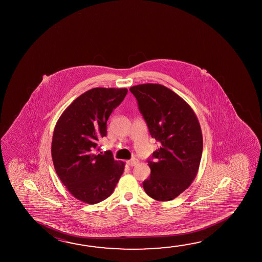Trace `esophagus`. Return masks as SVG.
Returning a JSON list of instances; mask_svg holds the SVG:
<instances>
[{"instance_id": "esophagus-1", "label": "esophagus", "mask_w": 262, "mask_h": 262, "mask_svg": "<svg viewBox=\"0 0 262 262\" xmlns=\"http://www.w3.org/2000/svg\"><path fill=\"white\" fill-rule=\"evenodd\" d=\"M138 163H139V161H138L137 159L135 158L132 159V160H129V161H127V164L129 165V166H135Z\"/></svg>"}]
</instances>
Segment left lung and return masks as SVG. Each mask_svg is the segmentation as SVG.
Here are the masks:
<instances>
[{
	"mask_svg": "<svg viewBox=\"0 0 262 262\" xmlns=\"http://www.w3.org/2000/svg\"><path fill=\"white\" fill-rule=\"evenodd\" d=\"M129 90L150 136L161 143L148 159L150 174L143 188L157 201H170L188 188L198 174L203 151L198 117L180 96L163 85L147 83Z\"/></svg>",
	"mask_w": 262,
	"mask_h": 262,
	"instance_id": "1",
	"label": "left lung"
}]
</instances>
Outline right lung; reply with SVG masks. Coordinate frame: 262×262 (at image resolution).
Here are the masks:
<instances>
[{
	"mask_svg": "<svg viewBox=\"0 0 262 262\" xmlns=\"http://www.w3.org/2000/svg\"><path fill=\"white\" fill-rule=\"evenodd\" d=\"M127 89L95 88L75 99L56 122L52 140L54 167L69 193L94 205L114 191L125 163L104 155L98 141L107 135V121L127 95Z\"/></svg>",
	"mask_w": 262,
	"mask_h": 262,
	"instance_id": "add662e5",
	"label": "right lung"
}]
</instances>
